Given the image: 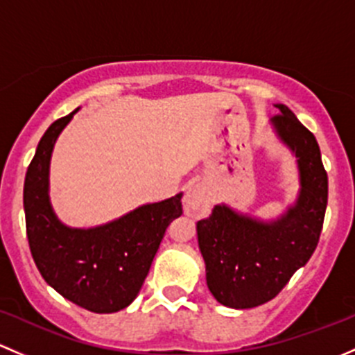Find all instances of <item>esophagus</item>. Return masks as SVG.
<instances>
[{
	"mask_svg": "<svg viewBox=\"0 0 355 355\" xmlns=\"http://www.w3.org/2000/svg\"><path fill=\"white\" fill-rule=\"evenodd\" d=\"M184 211L189 217H203L211 207V195L203 182H191L186 188Z\"/></svg>",
	"mask_w": 355,
	"mask_h": 355,
	"instance_id": "esophagus-1",
	"label": "esophagus"
}]
</instances>
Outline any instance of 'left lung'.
I'll use <instances>...</instances> for the list:
<instances>
[{
	"label": "left lung",
	"mask_w": 355,
	"mask_h": 355,
	"mask_svg": "<svg viewBox=\"0 0 355 355\" xmlns=\"http://www.w3.org/2000/svg\"><path fill=\"white\" fill-rule=\"evenodd\" d=\"M277 107L273 128L297 159L301 191L295 203L272 222L215 205L210 217L196 224L207 286L227 308L250 309L272 301L309 261L323 229L328 176L318 141L287 105Z\"/></svg>",
	"instance_id": "obj_1"
}]
</instances>
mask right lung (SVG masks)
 <instances>
[{
  "instance_id": "obj_1",
  "label": "right lung",
  "mask_w": 355,
  "mask_h": 355,
  "mask_svg": "<svg viewBox=\"0 0 355 355\" xmlns=\"http://www.w3.org/2000/svg\"><path fill=\"white\" fill-rule=\"evenodd\" d=\"M76 111L47 128L25 174L27 239L42 279L54 291L92 313H116L140 292L166 229L182 215V195L144 205L94 229L61 224L47 193L49 162L56 138Z\"/></svg>"
}]
</instances>
